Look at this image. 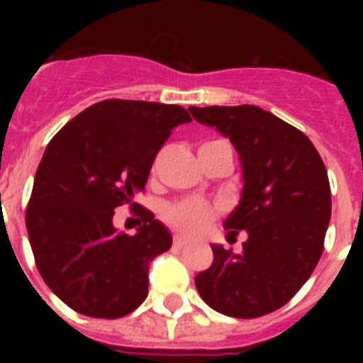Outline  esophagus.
<instances>
[{
    "mask_svg": "<svg viewBox=\"0 0 363 363\" xmlns=\"http://www.w3.org/2000/svg\"><path fill=\"white\" fill-rule=\"evenodd\" d=\"M173 245H175V248H186L190 242H188L184 238H179V235H177L175 241H173Z\"/></svg>",
    "mask_w": 363,
    "mask_h": 363,
    "instance_id": "obj_1",
    "label": "esophagus"
}]
</instances>
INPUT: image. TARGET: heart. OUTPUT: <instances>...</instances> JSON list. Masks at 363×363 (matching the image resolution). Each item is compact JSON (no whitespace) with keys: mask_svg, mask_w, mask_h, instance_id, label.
<instances>
[{"mask_svg":"<svg viewBox=\"0 0 363 363\" xmlns=\"http://www.w3.org/2000/svg\"><path fill=\"white\" fill-rule=\"evenodd\" d=\"M216 211L205 201L199 199H186L181 203L169 205L165 209V218L186 235H199L203 233L215 218Z\"/></svg>","mask_w":363,"mask_h":363,"instance_id":"heart-1","label":"heart"}]
</instances>
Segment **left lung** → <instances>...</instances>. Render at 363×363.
Instances as JSON below:
<instances>
[{
	"instance_id": "8db88e82",
	"label": "left lung",
	"mask_w": 363,
	"mask_h": 363,
	"mask_svg": "<svg viewBox=\"0 0 363 363\" xmlns=\"http://www.w3.org/2000/svg\"><path fill=\"white\" fill-rule=\"evenodd\" d=\"M188 111L230 137L245 182L224 220L230 241L247 232L242 252L213 245V265L196 288L222 315L258 318L288 303L320 259L332 216L326 165L303 131L256 105Z\"/></svg>"
}]
</instances>
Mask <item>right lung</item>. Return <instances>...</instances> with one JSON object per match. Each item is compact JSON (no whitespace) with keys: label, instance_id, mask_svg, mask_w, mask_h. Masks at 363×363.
Returning a JSON list of instances; mask_svg holds the SVG:
<instances>
[{"label":"right lung","instance_id":"obj_1","mask_svg":"<svg viewBox=\"0 0 363 363\" xmlns=\"http://www.w3.org/2000/svg\"><path fill=\"white\" fill-rule=\"evenodd\" d=\"M179 105L105 99L50 139L37 167L26 228L47 286L77 313L130 315L148 294V265L171 233L143 209L135 235L116 232V207L137 203L171 130L190 122Z\"/></svg>","mask_w":363,"mask_h":363}]
</instances>
